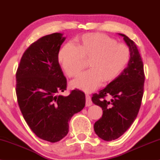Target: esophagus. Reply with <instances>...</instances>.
Returning <instances> with one entry per match:
<instances>
[{"instance_id": "esophagus-1", "label": "esophagus", "mask_w": 160, "mask_h": 160, "mask_svg": "<svg viewBox=\"0 0 160 160\" xmlns=\"http://www.w3.org/2000/svg\"><path fill=\"white\" fill-rule=\"evenodd\" d=\"M85 98H86V107H90L92 104V100H91V97L90 95H88V94H86L85 95Z\"/></svg>"}]
</instances>
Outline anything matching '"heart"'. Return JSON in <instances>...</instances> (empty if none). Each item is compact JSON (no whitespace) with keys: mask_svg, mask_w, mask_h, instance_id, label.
<instances>
[{"mask_svg":"<svg viewBox=\"0 0 160 160\" xmlns=\"http://www.w3.org/2000/svg\"><path fill=\"white\" fill-rule=\"evenodd\" d=\"M76 46L66 44L58 52V61L69 77L78 76L89 60L90 69L71 82L72 88L92 92L104 82H110L123 71L130 60V49L107 35L83 34L75 40Z\"/></svg>","mask_w":160,"mask_h":160,"instance_id":"heart-1","label":"heart"}]
</instances>
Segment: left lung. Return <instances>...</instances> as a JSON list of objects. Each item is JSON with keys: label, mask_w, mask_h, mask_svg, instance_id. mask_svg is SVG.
<instances>
[{"label": "left lung", "mask_w": 160, "mask_h": 160, "mask_svg": "<svg viewBox=\"0 0 160 160\" xmlns=\"http://www.w3.org/2000/svg\"><path fill=\"white\" fill-rule=\"evenodd\" d=\"M130 49V60L123 72L106 88L93 94L94 104L102 108V118L94 125L95 133L106 141L121 136L133 123L138 113L144 90L143 63L135 42L118 34ZM110 96L111 100L105 97Z\"/></svg>", "instance_id": "1"}]
</instances>
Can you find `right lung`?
Instances as JSON below:
<instances>
[{
    "label": "right lung",
    "mask_w": 160,
    "mask_h": 160,
    "mask_svg": "<svg viewBox=\"0 0 160 160\" xmlns=\"http://www.w3.org/2000/svg\"><path fill=\"white\" fill-rule=\"evenodd\" d=\"M62 33L42 37L23 53L16 72V94L25 121L34 133L51 142L68 132V122L85 105V95L78 90L68 96L67 81L58 63V52L66 37Z\"/></svg>",
    "instance_id": "1"
}]
</instances>
